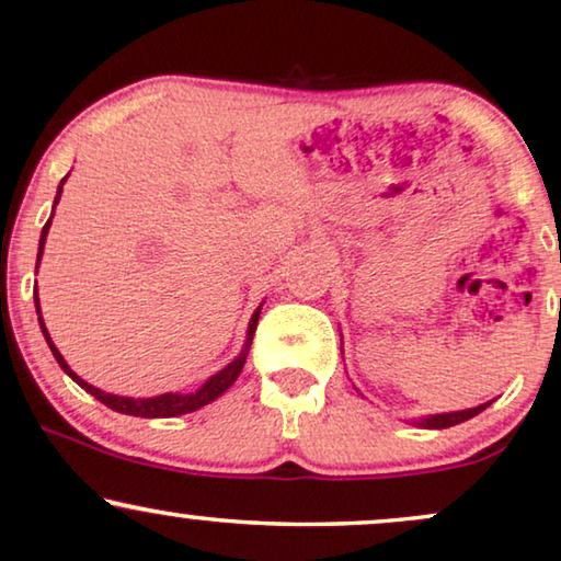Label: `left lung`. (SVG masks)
I'll list each match as a JSON object with an SVG mask.
<instances>
[{
  "mask_svg": "<svg viewBox=\"0 0 561 561\" xmlns=\"http://www.w3.org/2000/svg\"><path fill=\"white\" fill-rule=\"evenodd\" d=\"M488 404H480L476 409H465V412H449V414H432V416H424V420L414 422V424H422V427L427 430H447V427H455V424H460L465 420H470V416H476L483 412Z\"/></svg>",
  "mask_w": 561,
  "mask_h": 561,
  "instance_id": "1",
  "label": "left lung"
}]
</instances>
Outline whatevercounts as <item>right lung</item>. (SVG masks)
I'll use <instances>...</instances> for the list:
<instances>
[{
	"label": "right lung",
	"mask_w": 561,
	"mask_h": 561,
	"mask_svg": "<svg viewBox=\"0 0 561 561\" xmlns=\"http://www.w3.org/2000/svg\"><path fill=\"white\" fill-rule=\"evenodd\" d=\"M62 183H66V178L60 180V187H58V195H55V203L60 201V193H62ZM50 220L53 216L47 218V224L43 226V236H41V249H37V262H41V254H43V247H45V236H47V228H50ZM35 310L41 312V302H37V289H35ZM41 328H43V335L47 345H50L53 356L55 360L60 363V368L66 370V374L73 378V381L81 386V389H85L91 393V397H96L101 404H106L108 409H114V412H122V414H129V416H147V420H157V416H180V414H191L195 412V409H201L205 404H210L213 399H218L220 393H224L228 386H231L236 378H239L243 363H247V356H249V348H251V341H254V333H256V322H259V310L254 312V318H251L249 322V337H247V345H243L241 356L236 358L233 363H228V366L224 370H218L216 376H210L208 381H205L198 391L193 393H162V397H152V399H129V397H116V393H106L96 389V386L85 383L81 376H76L73 370L68 368V363L62 360V356L58 353V348H55L50 335H47L45 330V322H43V314L41 318Z\"/></svg>",
	"instance_id": "add662e5"
}]
</instances>
